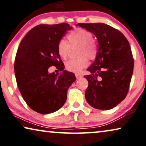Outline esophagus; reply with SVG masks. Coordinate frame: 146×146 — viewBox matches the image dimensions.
Segmentation results:
<instances>
[{"label": "esophagus", "instance_id": "1", "mask_svg": "<svg viewBox=\"0 0 146 146\" xmlns=\"http://www.w3.org/2000/svg\"><path fill=\"white\" fill-rule=\"evenodd\" d=\"M75 77H76V78H77V79H80V78L83 77V75H82L81 74L76 73V74H75Z\"/></svg>", "mask_w": 146, "mask_h": 146}]
</instances>
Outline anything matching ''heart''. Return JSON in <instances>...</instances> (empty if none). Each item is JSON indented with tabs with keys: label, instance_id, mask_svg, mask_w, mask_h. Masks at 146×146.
Instances as JSON below:
<instances>
[{
	"label": "heart",
	"instance_id": "obj_1",
	"mask_svg": "<svg viewBox=\"0 0 146 146\" xmlns=\"http://www.w3.org/2000/svg\"><path fill=\"white\" fill-rule=\"evenodd\" d=\"M69 44L64 40L59 41L57 45V52L61 58L65 59L68 56L70 46L78 45V55L77 59H69L65 63V66L67 70L71 72L78 73L87 66L88 59H95L97 55V47L93 40L91 32L83 28H76L67 36Z\"/></svg>",
	"mask_w": 146,
	"mask_h": 146
}]
</instances>
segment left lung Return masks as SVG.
I'll list each match as a JSON object with an SVG mask.
<instances>
[{"label":"left lung","mask_w":146,"mask_h":146,"mask_svg":"<svg viewBox=\"0 0 146 146\" xmlns=\"http://www.w3.org/2000/svg\"><path fill=\"white\" fill-rule=\"evenodd\" d=\"M77 26L93 33L98 42L95 60L87 69L91 75L84 76L89 82L86 100L96 109H111L128 92L134 69L130 44L119 30L107 24L79 23Z\"/></svg>","instance_id":"8db88e82"}]
</instances>
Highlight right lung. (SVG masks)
Segmentation results:
<instances>
[{
    "label": "right lung",
    "mask_w": 146,
    "mask_h": 146,
    "mask_svg": "<svg viewBox=\"0 0 146 146\" xmlns=\"http://www.w3.org/2000/svg\"><path fill=\"white\" fill-rule=\"evenodd\" d=\"M72 27L67 23L40 24L22 40L14 61L18 89L26 104L42 114L54 112L66 101L67 91L76 80L75 74L63 70L64 64L57 52V45ZM55 66L62 70L59 75L48 72Z\"/></svg>",
    "instance_id": "obj_1"
}]
</instances>
